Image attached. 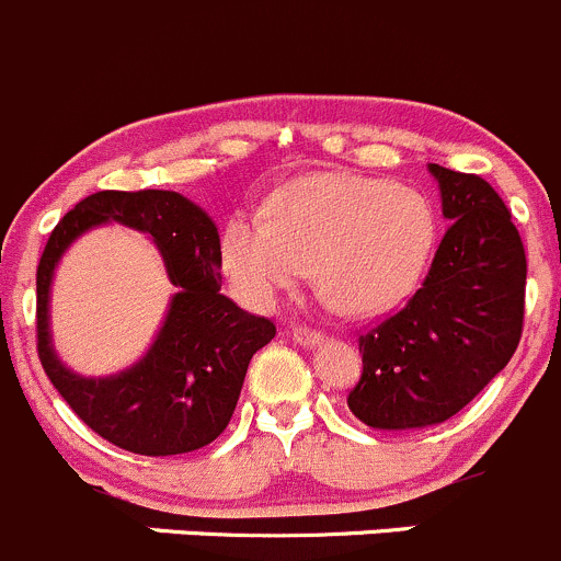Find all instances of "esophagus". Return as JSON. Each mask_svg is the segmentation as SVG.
I'll use <instances>...</instances> for the list:
<instances>
[{"label":"esophagus","instance_id":"esophagus-1","mask_svg":"<svg viewBox=\"0 0 561 561\" xmlns=\"http://www.w3.org/2000/svg\"><path fill=\"white\" fill-rule=\"evenodd\" d=\"M293 340L298 342V345H318L320 340H323V331L320 329H312V325H296L293 329Z\"/></svg>","mask_w":561,"mask_h":561}]
</instances>
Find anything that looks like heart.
I'll use <instances>...</instances> for the list:
<instances>
[{"instance_id": "obj_1", "label": "heart", "mask_w": 561, "mask_h": 561, "mask_svg": "<svg viewBox=\"0 0 561 561\" xmlns=\"http://www.w3.org/2000/svg\"><path fill=\"white\" fill-rule=\"evenodd\" d=\"M433 238V210L413 188L309 175L271 199L265 221L236 216L221 238V257L252 301H274L318 268L320 296L331 307L373 314L416 285Z\"/></svg>"}]
</instances>
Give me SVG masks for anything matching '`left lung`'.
I'll return each instance as SVG.
<instances>
[{
	"instance_id": "1",
	"label": "left lung",
	"mask_w": 561,
	"mask_h": 561,
	"mask_svg": "<svg viewBox=\"0 0 561 561\" xmlns=\"http://www.w3.org/2000/svg\"><path fill=\"white\" fill-rule=\"evenodd\" d=\"M431 172L453 225L405 307L358 334L362 378L347 408L380 431L447 422L507 367L524 334L526 252L513 214L480 175Z\"/></svg>"
}]
</instances>
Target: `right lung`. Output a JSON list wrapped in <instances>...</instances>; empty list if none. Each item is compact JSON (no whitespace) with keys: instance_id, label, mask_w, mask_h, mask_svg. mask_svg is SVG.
<instances>
[{"instance_id":"right-lung-1","label":"right lung","mask_w":561,"mask_h":561,"mask_svg":"<svg viewBox=\"0 0 561 561\" xmlns=\"http://www.w3.org/2000/svg\"><path fill=\"white\" fill-rule=\"evenodd\" d=\"M103 220L154 236L179 287L149 356L114 379H79L53 356L47 285L73 237ZM221 243L203 208L178 192H95L59 219L37 263V356L54 389L90 431L134 455H183L225 433L249 362L276 334L274 320L221 296Z\"/></svg>"}]
</instances>
